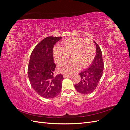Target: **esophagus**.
I'll return each mask as SVG.
<instances>
[{"label":"esophagus","instance_id":"34e87169","mask_svg":"<svg viewBox=\"0 0 130 130\" xmlns=\"http://www.w3.org/2000/svg\"><path fill=\"white\" fill-rule=\"evenodd\" d=\"M72 75V74H64L63 75V77L64 78H66V77H68V76H71Z\"/></svg>","mask_w":130,"mask_h":130}]
</instances>
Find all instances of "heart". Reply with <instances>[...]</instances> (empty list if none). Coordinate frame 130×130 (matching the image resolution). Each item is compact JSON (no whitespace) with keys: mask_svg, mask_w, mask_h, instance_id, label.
<instances>
[{"mask_svg":"<svg viewBox=\"0 0 130 130\" xmlns=\"http://www.w3.org/2000/svg\"><path fill=\"white\" fill-rule=\"evenodd\" d=\"M53 52L55 60L58 64L66 61L71 54L72 59L58 66L60 72L71 73L81 66L86 68L91 63L95 56V46L90 39L72 37L64 41L61 46H56Z\"/></svg>","mask_w":130,"mask_h":130,"instance_id":"1","label":"heart"}]
</instances>
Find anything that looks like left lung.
I'll return each instance as SVG.
<instances>
[{
	"label": "left lung",
	"mask_w": 130,
	"mask_h": 130,
	"mask_svg": "<svg viewBox=\"0 0 130 130\" xmlns=\"http://www.w3.org/2000/svg\"><path fill=\"white\" fill-rule=\"evenodd\" d=\"M94 43L96 46L95 57L89 68L79 74L81 80L74 86L77 91L81 94L92 93L96 89L103 75L104 63L102 52L99 46L95 42Z\"/></svg>",
	"instance_id": "8db88e82"
}]
</instances>
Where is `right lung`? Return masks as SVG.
<instances>
[{
	"instance_id": "1",
	"label": "right lung",
	"mask_w": 130,
	"mask_h": 130,
	"mask_svg": "<svg viewBox=\"0 0 130 130\" xmlns=\"http://www.w3.org/2000/svg\"><path fill=\"white\" fill-rule=\"evenodd\" d=\"M62 37H47L35 47L30 58L27 74L30 84L41 96L50 99L60 93L63 77L55 74L53 48Z\"/></svg>"
}]
</instances>
